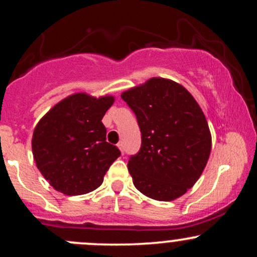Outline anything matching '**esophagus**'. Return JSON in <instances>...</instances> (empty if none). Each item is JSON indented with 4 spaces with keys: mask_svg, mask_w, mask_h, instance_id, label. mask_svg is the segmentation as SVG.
<instances>
[{
    "mask_svg": "<svg viewBox=\"0 0 257 257\" xmlns=\"http://www.w3.org/2000/svg\"><path fill=\"white\" fill-rule=\"evenodd\" d=\"M117 146H118L119 151L122 152V155H123V153H124V145H123V143H118V145Z\"/></svg>",
    "mask_w": 257,
    "mask_h": 257,
    "instance_id": "34e87169",
    "label": "esophagus"
}]
</instances>
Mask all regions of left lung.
Segmentation results:
<instances>
[{"label": "left lung", "instance_id": "obj_1", "mask_svg": "<svg viewBox=\"0 0 257 257\" xmlns=\"http://www.w3.org/2000/svg\"><path fill=\"white\" fill-rule=\"evenodd\" d=\"M134 111L141 149L132 156L133 184L149 198L170 202L202 175L211 151V134L191 93L168 78L153 77L120 94Z\"/></svg>", "mask_w": 257, "mask_h": 257}]
</instances>
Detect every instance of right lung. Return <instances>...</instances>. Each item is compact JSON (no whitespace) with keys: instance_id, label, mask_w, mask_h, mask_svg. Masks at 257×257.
Returning <instances> with one entry per match:
<instances>
[{"instance_id":"obj_1","label":"right lung","mask_w":257,"mask_h":257,"mask_svg":"<svg viewBox=\"0 0 257 257\" xmlns=\"http://www.w3.org/2000/svg\"><path fill=\"white\" fill-rule=\"evenodd\" d=\"M114 96L75 93L59 101L38 120L32 155L43 178L58 192L79 196L96 190L120 156L106 141L101 119Z\"/></svg>"}]
</instances>
